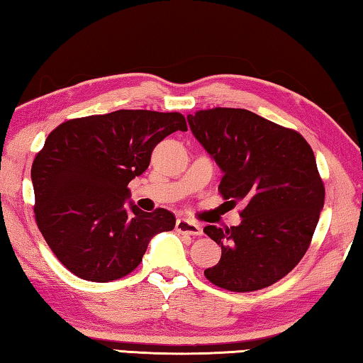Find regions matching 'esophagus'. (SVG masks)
<instances>
[{
    "label": "esophagus",
    "instance_id": "obj_1",
    "mask_svg": "<svg viewBox=\"0 0 363 363\" xmlns=\"http://www.w3.org/2000/svg\"><path fill=\"white\" fill-rule=\"evenodd\" d=\"M175 230L182 234H188V236H202V228L194 223L191 220L178 218L175 223Z\"/></svg>",
    "mask_w": 363,
    "mask_h": 363
}]
</instances>
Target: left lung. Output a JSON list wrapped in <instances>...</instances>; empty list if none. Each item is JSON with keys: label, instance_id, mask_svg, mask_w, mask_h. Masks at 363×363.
I'll return each mask as SVG.
<instances>
[{"label": "left lung", "instance_id": "1", "mask_svg": "<svg viewBox=\"0 0 363 363\" xmlns=\"http://www.w3.org/2000/svg\"><path fill=\"white\" fill-rule=\"evenodd\" d=\"M194 137L223 170L218 191L242 201L239 226H206L221 247L204 276L220 289L255 291L285 277L301 262L325 199L313 148L294 129L242 108L188 114Z\"/></svg>", "mask_w": 363, "mask_h": 363}]
</instances>
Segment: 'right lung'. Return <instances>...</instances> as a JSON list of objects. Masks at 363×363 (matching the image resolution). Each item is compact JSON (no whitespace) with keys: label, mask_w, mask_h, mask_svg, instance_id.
<instances>
[{"label":"right lung","mask_w":363,"mask_h":363,"mask_svg":"<svg viewBox=\"0 0 363 363\" xmlns=\"http://www.w3.org/2000/svg\"><path fill=\"white\" fill-rule=\"evenodd\" d=\"M188 130L180 113L118 110L69 119L49 133L31 165L35 220L59 262L84 281L111 282L142 263L151 238L175 215L124 202L155 146Z\"/></svg>","instance_id":"obj_1"}]
</instances>
